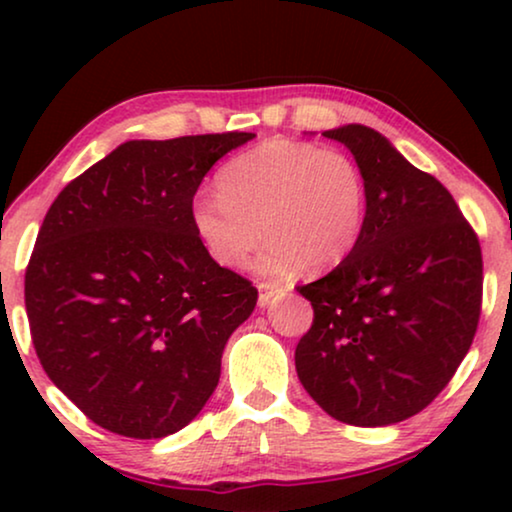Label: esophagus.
<instances>
[{
  "instance_id": "esophagus-1",
  "label": "esophagus",
  "mask_w": 512,
  "mask_h": 512,
  "mask_svg": "<svg viewBox=\"0 0 512 512\" xmlns=\"http://www.w3.org/2000/svg\"><path fill=\"white\" fill-rule=\"evenodd\" d=\"M277 293H279V289H277L275 284H265V282H261V284H258V305L265 307V305L270 303L272 298L277 296Z\"/></svg>"
}]
</instances>
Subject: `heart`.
I'll return each instance as SVG.
<instances>
[{"label": "heart", "instance_id": "1", "mask_svg": "<svg viewBox=\"0 0 512 512\" xmlns=\"http://www.w3.org/2000/svg\"><path fill=\"white\" fill-rule=\"evenodd\" d=\"M219 195L191 202V223L207 254L240 268L261 230L270 237L256 270L293 277L310 263L333 268L352 254L366 226L368 186L349 153L312 142L270 139L221 167Z\"/></svg>", "mask_w": 512, "mask_h": 512}]
</instances>
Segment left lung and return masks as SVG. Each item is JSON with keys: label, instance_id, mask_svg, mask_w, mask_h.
Instances as JSON below:
<instances>
[{"label": "left lung", "instance_id": "obj_1", "mask_svg": "<svg viewBox=\"0 0 512 512\" xmlns=\"http://www.w3.org/2000/svg\"><path fill=\"white\" fill-rule=\"evenodd\" d=\"M368 186L366 226L352 254L317 282L296 370L321 410L352 426H389L422 412L471 349L482 305V251L436 177L387 137L352 123L326 130Z\"/></svg>", "mask_w": 512, "mask_h": 512}]
</instances>
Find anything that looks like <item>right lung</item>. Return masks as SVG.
<instances>
[{"instance_id": "add662e5", "label": "right lung", "mask_w": 512, "mask_h": 512, "mask_svg": "<svg viewBox=\"0 0 512 512\" xmlns=\"http://www.w3.org/2000/svg\"><path fill=\"white\" fill-rule=\"evenodd\" d=\"M251 137L132 139L46 212L25 270L32 345L55 387L102 429L165 438L219 384L223 347L258 291L207 254L191 202L216 160Z\"/></svg>"}]
</instances>
